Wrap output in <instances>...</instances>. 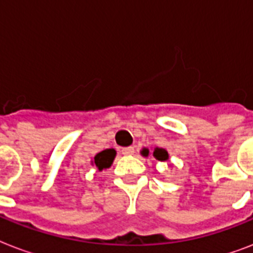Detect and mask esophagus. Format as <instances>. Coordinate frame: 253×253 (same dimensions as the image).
Instances as JSON below:
<instances>
[{"label":"esophagus","instance_id":"obj_1","mask_svg":"<svg viewBox=\"0 0 253 253\" xmlns=\"http://www.w3.org/2000/svg\"><path fill=\"white\" fill-rule=\"evenodd\" d=\"M134 152H135L134 147H125V148H122V154L126 155V156L134 155Z\"/></svg>","mask_w":253,"mask_h":253}]
</instances>
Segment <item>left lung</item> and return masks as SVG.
Masks as SVG:
<instances>
[{"label": "left lung", "instance_id": "8db88e82", "mask_svg": "<svg viewBox=\"0 0 253 253\" xmlns=\"http://www.w3.org/2000/svg\"><path fill=\"white\" fill-rule=\"evenodd\" d=\"M140 154L143 155V156H148V154H150V150L148 148H143L142 151H140ZM152 155H154V158L156 159V160H159V162H167L169 159V155L168 152H167L164 148H159V147H156L154 150V152H152Z\"/></svg>", "mask_w": 253, "mask_h": 253}]
</instances>
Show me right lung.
I'll return each instance as SVG.
<instances>
[{"label": "right lung", "instance_id": "obj_1", "mask_svg": "<svg viewBox=\"0 0 253 253\" xmlns=\"http://www.w3.org/2000/svg\"><path fill=\"white\" fill-rule=\"evenodd\" d=\"M117 152L113 148H107V150H103L101 152L94 156V160L91 162L93 166H95L98 168V170H102V169L110 168L113 162H114V158Z\"/></svg>", "mask_w": 253, "mask_h": 253}]
</instances>
